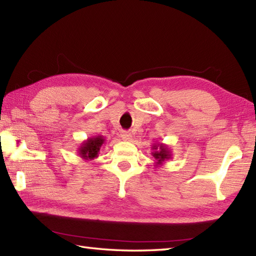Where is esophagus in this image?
I'll use <instances>...</instances> for the list:
<instances>
[{
	"label": "esophagus",
	"mask_w": 256,
	"mask_h": 256,
	"mask_svg": "<svg viewBox=\"0 0 256 256\" xmlns=\"http://www.w3.org/2000/svg\"><path fill=\"white\" fill-rule=\"evenodd\" d=\"M121 138H122V140H130V138H132V134L128 133V132H123V133L121 134Z\"/></svg>",
	"instance_id": "obj_1"
}]
</instances>
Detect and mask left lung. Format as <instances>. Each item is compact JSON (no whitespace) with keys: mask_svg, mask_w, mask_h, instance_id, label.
Returning <instances> with one entry per match:
<instances>
[{"mask_svg":"<svg viewBox=\"0 0 256 256\" xmlns=\"http://www.w3.org/2000/svg\"><path fill=\"white\" fill-rule=\"evenodd\" d=\"M152 155L155 158V164L156 167H159V166H162V164L167 160L171 159V150L168 145L162 144V142H156L152 146Z\"/></svg>","mask_w":256,"mask_h":256,"instance_id":"8db88e82","label":"left lung"}]
</instances>
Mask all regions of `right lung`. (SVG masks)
Wrapping results in <instances>:
<instances>
[{
	"instance_id": "obj_1",
	"label": "right lung",
	"mask_w": 256,
	"mask_h": 256,
	"mask_svg": "<svg viewBox=\"0 0 256 256\" xmlns=\"http://www.w3.org/2000/svg\"><path fill=\"white\" fill-rule=\"evenodd\" d=\"M106 138L102 135H96L84 140L78 147V155L82 159L92 160L98 157L100 148L104 146Z\"/></svg>"
}]
</instances>
